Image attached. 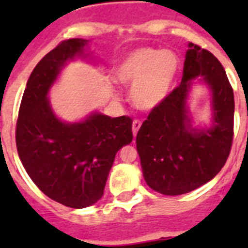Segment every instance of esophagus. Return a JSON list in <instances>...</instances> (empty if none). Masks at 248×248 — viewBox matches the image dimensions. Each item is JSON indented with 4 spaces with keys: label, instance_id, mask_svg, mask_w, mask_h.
<instances>
[{
    "label": "esophagus",
    "instance_id": "1",
    "mask_svg": "<svg viewBox=\"0 0 248 248\" xmlns=\"http://www.w3.org/2000/svg\"><path fill=\"white\" fill-rule=\"evenodd\" d=\"M140 127H141V122H140V121L135 120L134 122H132V135H134V138H136Z\"/></svg>",
    "mask_w": 248,
    "mask_h": 248
}]
</instances>
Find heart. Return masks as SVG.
I'll list each match as a JSON object with an SVG mask.
<instances>
[{"instance_id":"heart-1","label":"heart","mask_w":248,"mask_h":248,"mask_svg":"<svg viewBox=\"0 0 248 248\" xmlns=\"http://www.w3.org/2000/svg\"><path fill=\"white\" fill-rule=\"evenodd\" d=\"M180 72V59L171 50L136 48L117 68L116 79L131 89V101L136 108L152 112L169 99Z\"/></svg>"}]
</instances>
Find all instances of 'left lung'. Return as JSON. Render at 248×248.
I'll return each instance as SVG.
<instances>
[{
  "instance_id": "left-lung-1",
  "label": "left lung",
  "mask_w": 248,
  "mask_h": 248,
  "mask_svg": "<svg viewBox=\"0 0 248 248\" xmlns=\"http://www.w3.org/2000/svg\"><path fill=\"white\" fill-rule=\"evenodd\" d=\"M194 79L212 95L208 126H194L188 108ZM233 120L234 95L223 65L211 52L189 42L180 86L152 110L136 135L145 183L166 196H180L208 183L227 162Z\"/></svg>"
}]
</instances>
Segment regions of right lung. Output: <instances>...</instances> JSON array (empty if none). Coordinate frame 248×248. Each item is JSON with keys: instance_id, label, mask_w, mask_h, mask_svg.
Listing matches in <instances>:
<instances>
[{"instance_id": "add662e5", "label": "right lung", "mask_w": 248, "mask_h": 248, "mask_svg": "<svg viewBox=\"0 0 248 248\" xmlns=\"http://www.w3.org/2000/svg\"><path fill=\"white\" fill-rule=\"evenodd\" d=\"M89 44L63 41L41 59L29 76L16 124L17 153L29 177L48 198L72 208L100 200L117 152L132 141L128 117L91 112L67 122L52 109L48 93L68 63L99 64L87 52Z\"/></svg>"}]
</instances>
